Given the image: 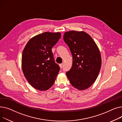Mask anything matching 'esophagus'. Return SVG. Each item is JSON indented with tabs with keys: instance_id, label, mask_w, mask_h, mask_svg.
<instances>
[{
	"instance_id": "1",
	"label": "esophagus",
	"mask_w": 122,
	"mask_h": 122,
	"mask_svg": "<svg viewBox=\"0 0 122 122\" xmlns=\"http://www.w3.org/2000/svg\"><path fill=\"white\" fill-rule=\"evenodd\" d=\"M63 64L62 63H61V64H60V68H61V69L62 68V67H63Z\"/></svg>"
}]
</instances>
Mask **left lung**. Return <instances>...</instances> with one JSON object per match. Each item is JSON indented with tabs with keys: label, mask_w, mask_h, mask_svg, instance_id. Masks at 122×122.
Masks as SVG:
<instances>
[{
	"label": "left lung",
	"mask_w": 122,
	"mask_h": 122,
	"mask_svg": "<svg viewBox=\"0 0 122 122\" xmlns=\"http://www.w3.org/2000/svg\"><path fill=\"white\" fill-rule=\"evenodd\" d=\"M63 40L72 55L71 69L66 73L72 86L79 90L87 89L96 80L102 66V57L96 42L83 31L66 32Z\"/></svg>",
	"instance_id": "1"
}]
</instances>
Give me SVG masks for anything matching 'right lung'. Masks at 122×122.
Masks as SVG:
<instances>
[{
    "mask_svg": "<svg viewBox=\"0 0 122 122\" xmlns=\"http://www.w3.org/2000/svg\"><path fill=\"white\" fill-rule=\"evenodd\" d=\"M61 37L60 32H45L31 38L24 49L23 72L35 89L46 91L54 83L60 68L54 61L52 48Z\"/></svg>",
    "mask_w": 122,
    "mask_h": 122,
    "instance_id": "1",
    "label": "right lung"
}]
</instances>
